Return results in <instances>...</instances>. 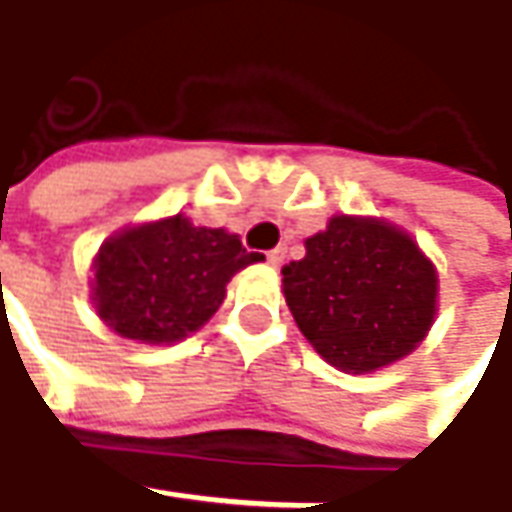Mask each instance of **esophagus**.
<instances>
[{
	"instance_id": "1",
	"label": "esophagus",
	"mask_w": 512,
	"mask_h": 512,
	"mask_svg": "<svg viewBox=\"0 0 512 512\" xmlns=\"http://www.w3.org/2000/svg\"><path fill=\"white\" fill-rule=\"evenodd\" d=\"M285 247H276V250H270V253H267V265L273 267V270H279V267L285 265Z\"/></svg>"
}]
</instances>
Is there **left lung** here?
Returning <instances> with one entry per match:
<instances>
[{
	"instance_id": "left-lung-1",
	"label": "left lung",
	"mask_w": 512,
	"mask_h": 512,
	"mask_svg": "<svg viewBox=\"0 0 512 512\" xmlns=\"http://www.w3.org/2000/svg\"><path fill=\"white\" fill-rule=\"evenodd\" d=\"M282 267L285 302L307 342L344 373H373L424 342L439 273L416 239L373 216H330Z\"/></svg>"
}]
</instances>
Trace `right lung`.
<instances>
[{
  "label": "right lung",
  "mask_w": 512,
  "mask_h": 512,
  "mask_svg": "<svg viewBox=\"0 0 512 512\" xmlns=\"http://www.w3.org/2000/svg\"><path fill=\"white\" fill-rule=\"evenodd\" d=\"M262 259L225 227H196L176 213L108 236L90 265V299L125 339L182 342L219 310L227 282Z\"/></svg>",
  "instance_id": "add662e5"
}]
</instances>
